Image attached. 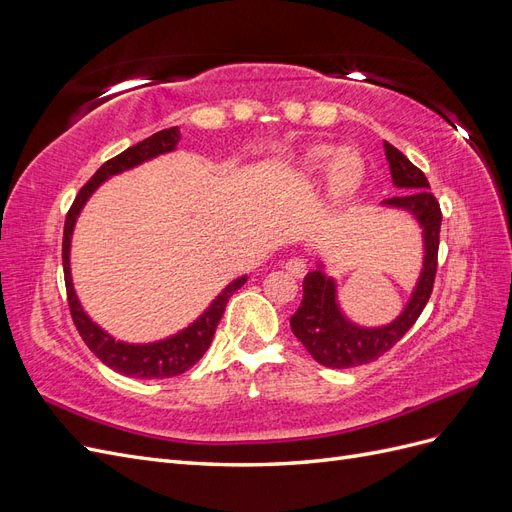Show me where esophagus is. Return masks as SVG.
Returning <instances> with one entry per match:
<instances>
[{
    "label": "esophagus",
    "instance_id": "1",
    "mask_svg": "<svg viewBox=\"0 0 512 512\" xmlns=\"http://www.w3.org/2000/svg\"><path fill=\"white\" fill-rule=\"evenodd\" d=\"M286 271L292 277H297V280H301V277H305V273H307V260H303V258H290L286 262Z\"/></svg>",
    "mask_w": 512,
    "mask_h": 512
}]
</instances>
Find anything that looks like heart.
I'll use <instances>...</instances> for the list:
<instances>
[{"instance_id": "heart-1", "label": "heart", "mask_w": 512, "mask_h": 512, "mask_svg": "<svg viewBox=\"0 0 512 512\" xmlns=\"http://www.w3.org/2000/svg\"><path fill=\"white\" fill-rule=\"evenodd\" d=\"M303 166L307 173L312 175L327 173V185L333 200L350 198L356 190H359L365 175L361 156L348 147H339V149L331 145L312 147L305 153Z\"/></svg>"}]
</instances>
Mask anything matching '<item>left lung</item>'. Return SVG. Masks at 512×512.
Returning <instances> with one entry per match:
<instances>
[{"mask_svg": "<svg viewBox=\"0 0 512 512\" xmlns=\"http://www.w3.org/2000/svg\"><path fill=\"white\" fill-rule=\"evenodd\" d=\"M384 156L391 166V177L395 188L404 194L382 200V205L404 209L414 215V220L423 228L425 258L418 282L412 290L408 305L391 324L367 329L348 320L337 303V286L333 277H327L322 265L309 271L303 280V301L297 312L290 316L292 333L307 348L314 359L331 369H348L376 361L378 356L389 352L425 309L433 280L438 269V245L442 211L440 203L429 192V181L421 168H416L404 153L391 143H384Z\"/></svg>", "mask_w": 512, "mask_h": 512, "instance_id": "obj_1", "label": "left lung"}]
</instances>
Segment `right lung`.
Listing matches in <instances>:
<instances>
[{
	"mask_svg": "<svg viewBox=\"0 0 512 512\" xmlns=\"http://www.w3.org/2000/svg\"><path fill=\"white\" fill-rule=\"evenodd\" d=\"M179 141H181L179 128H168V130L156 132L138 145L119 153V156H115L113 160H108L106 164H102L96 170V175L83 185L81 192L76 194L74 203L66 215L61 258H64L68 305H70L72 320L76 324V331L81 333L87 348L94 352L106 367H111V369L119 371V374L130 376V378H143V380L173 378V376L183 374V371H188L194 363H198L200 356L207 352V348L213 342L215 329H218V322L224 314L228 299L247 282L245 275L237 277V280H232L218 294V297L211 301V305L205 309V312L190 324V327H185L183 331L170 335L166 339H160V342H151V344L119 342V339L108 335L102 327H98V324L85 314L79 297H76L74 284H72V273H70V245H72V232H74L76 218L81 215L89 196L94 194L108 177L119 175V173H123V170H130L147 160L158 158V156H162V153L173 151Z\"/></svg>",
	"mask_w": 512,
	"mask_h": 512,
	"instance_id": "add662e5",
	"label": "right lung"
}]
</instances>
